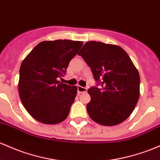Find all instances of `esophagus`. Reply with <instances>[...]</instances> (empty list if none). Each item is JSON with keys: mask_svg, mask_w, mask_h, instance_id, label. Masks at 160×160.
I'll list each match as a JSON object with an SVG mask.
<instances>
[{"mask_svg": "<svg viewBox=\"0 0 160 160\" xmlns=\"http://www.w3.org/2000/svg\"><path fill=\"white\" fill-rule=\"evenodd\" d=\"M87 89L85 88V87H81V86H77V92L78 93H83V92H87Z\"/></svg>", "mask_w": 160, "mask_h": 160, "instance_id": "1", "label": "esophagus"}]
</instances>
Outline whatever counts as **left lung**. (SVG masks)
<instances>
[{
    "label": "left lung",
    "instance_id": "obj_1",
    "mask_svg": "<svg viewBox=\"0 0 160 160\" xmlns=\"http://www.w3.org/2000/svg\"><path fill=\"white\" fill-rule=\"evenodd\" d=\"M78 54L102 85V89H88L89 116L101 125L121 124L131 115L140 96V75L134 63L120 46L101 42H87Z\"/></svg>",
    "mask_w": 160,
    "mask_h": 160
}]
</instances>
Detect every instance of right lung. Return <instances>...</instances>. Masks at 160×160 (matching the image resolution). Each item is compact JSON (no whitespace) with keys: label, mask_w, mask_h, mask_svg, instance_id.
I'll return each mask as SVG.
<instances>
[{"label":"right lung","mask_w":160,"mask_h":160,"mask_svg":"<svg viewBox=\"0 0 160 160\" xmlns=\"http://www.w3.org/2000/svg\"><path fill=\"white\" fill-rule=\"evenodd\" d=\"M82 45L83 42L68 39L43 41L22 61L19 96L26 111L38 122L56 124L69 115L77 87L62 83L58 78L65 74Z\"/></svg>","instance_id":"obj_1"}]
</instances>
